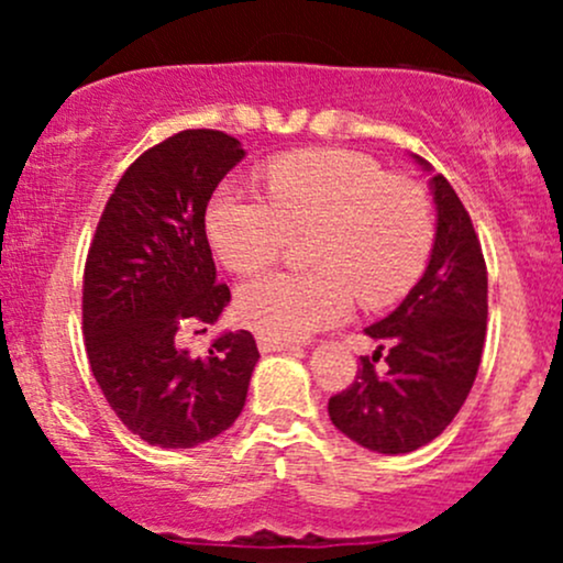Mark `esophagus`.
I'll list each match as a JSON object with an SVG mask.
<instances>
[{
	"label": "esophagus",
	"mask_w": 563,
	"mask_h": 563,
	"mask_svg": "<svg viewBox=\"0 0 563 563\" xmlns=\"http://www.w3.org/2000/svg\"><path fill=\"white\" fill-rule=\"evenodd\" d=\"M288 349H294V344H288V341L267 339V335H260V352H262V354H269V352H288Z\"/></svg>",
	"instance_id": "34e87169"
}]
</instances>
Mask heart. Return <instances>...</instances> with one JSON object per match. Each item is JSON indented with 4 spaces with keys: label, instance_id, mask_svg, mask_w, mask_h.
I'll return each mask as SVG.
<instances>
[{
    "label": "heart",
    "instance_id": "b5f03b06",
    "mask_svg": "<svg viewBox=\"0 0 563 563\" xmlns=\"http://www.w3.org/2000/svg\"><path fill=\"white\" fill-rule=\"evenodd\" d=\"M269 198L222 185L206 230L235 273L277 260L290 235H309L314 273H267L238 288L235 312L251 331L296 341L335 325L352 309L402 299L421 277L434 238L423 187L389 177L371 156L339 147L299 151L269 164Z\"/></svg>",
    "mask_w": 563,
    "mask_h": 563
}]
</instances>
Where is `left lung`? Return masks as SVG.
<instances>
[{
    "label": "left lung",
    "mask_w": 563,
    "mask_h": 563,
    "mask_svg": "<svg viewBox=\"0 0 563 563\" xmlns=\"http://www.w3.org/2000/svg\"><path fill=\"white\" fill-rule=\"evenodd\" d=\"M423 172L431 164L412 156ZM437 235L429 267L402 303L365 333L378 341L357 378L328 402L341 434L384 455L437 439L466 402L487 335V267L468 211L442 174L429 179ZM384 358V374L375 363Z\"/></svg>",
    "instance_id": "1"
}]
</instances>
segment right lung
<instances>
[{
    "mask_svg": "<svg viewBox=\"0 0 563 563\" xmlns=\"http://www.w3.org/2000/svg\"><path fill=\"white\" fill-rule=\"evenodd\" d=\"M241 142L185 129L145 151L108 198L84 267V335L95 380L132 434L185 450L241 416L260 349L249 331L217 335L206 357L177 346L230 303L217 283L206 206Z\"/></svg>",
    "mask_w": 563,
    "mask_h": 563,
    "instance_id": "add662e5",
    "label": "right lung"
}]
</instances>
